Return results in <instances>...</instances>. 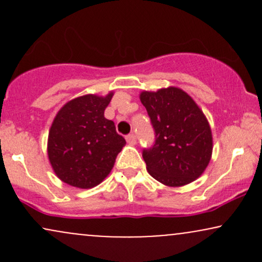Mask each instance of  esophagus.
<instances>
[{
    "instance_id": "1",
    "label": "esophagus",
    "mask_w": 262,
    "mask_h": 262,
    "mask_svg": "<svg viewBox=\"0 0 262 262\" xmlns=\"http://www.w3.org/2000/svg\"><path fill=\"white\" fill-rule=\"evenodd\" d=\"M125 139H127V141L129 144H130V145H134V144L137 143V137H135L134 133L128 134L127 137H125Z\"/></svg>"
}]
</instances>
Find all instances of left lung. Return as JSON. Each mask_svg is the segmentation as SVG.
Here are the masks:
<instances>
[{
  "label": "left lung",
  "mask_w": 262,
  "mask_h": 262,
  "mask_svg": "<svg viewBox=\"0 0 262 262\" xmlns=\"http://www.w3.org/2000/svg\"><path fill=\"white\" fill-rule=\"evenodd\" d=\"M155 140L143 149L149 173L166 186H183L202 175L212 155L208 122L194 101L176 87L144 91Z\"/></svg>",
  "instance_id": "8db88e82"
}]
</instances>
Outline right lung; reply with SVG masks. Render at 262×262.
Listing matches in <instances>:
<instances>
[{
	"instance_id": "1",
	"label": "right lung",
	"mask_w": 262,
	"mask_h": 262,
	"mask_svg": "<svg viewBox=\"0 0 262 262\" xmlns=\"http://www.w3.org/2000/svg\"><path fill=\"white\" fill-rule=\"evenodd\" d=\"M106 97L86 95L68 102L54 119L48 140V155L61 181L79 188H91L112 170L125 139L117 133L104 110Z\"/></svg>"
}]
</instances>
